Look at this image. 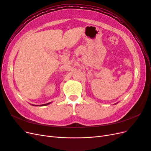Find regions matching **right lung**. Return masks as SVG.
<instances>
[{
  "instance_id": "obj_1",
  "label": "right lung",
  "mask_w": 151,
  "mask_h": 151,
  "mask_svg": "<svg viewBox=\"0 0 151 151\" xmlns=\"http://www.w3.org/2000/svg\"><path fill=\"white\" fill-rule=\"evenodd\" d=\"M50 103H47V104H42V106H46V105H48V104H49Z\"/></svg>"
}]
</instances>
